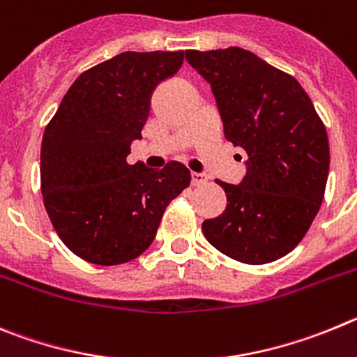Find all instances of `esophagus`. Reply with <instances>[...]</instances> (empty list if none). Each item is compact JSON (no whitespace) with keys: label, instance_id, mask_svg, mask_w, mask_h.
Wrapping results in <instances>:
<instances>
[{"label":"esophagus","instance_id":"1","mask_svg":"<svg viewBox=\"0 0 357 357\" xmlns=\"http://www.w3.org/2000/svg\"><path fill=\"white\" fill-rule=\"evenodd\" d=\"M208 181V176L202 174V172H192V185L199 186V185H204Z\"/></svg>","mask_w":357,"mask_h":357}]
</instances>
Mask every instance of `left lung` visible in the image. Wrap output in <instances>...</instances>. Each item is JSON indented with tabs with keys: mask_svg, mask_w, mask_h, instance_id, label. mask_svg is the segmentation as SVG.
<instances>
[{
	"mask_svg": "<svg viewBox=\"0 0 357 357\" xmlns=\"http://www.w3.org/2000/svg\"><path fill=\"white\" fill-rule=\"evenodd\" d=\"M186 62L211 85L227 142L249 156L240 185L215 179L227 204L202 233L236 261H275L304 238L324 201L326 126L301 83L250 51L188 50Z\"/></svg>",
	"mask_w": 357,
	"mask_h": 357,
	"instance_id": "left-lung-1",
	"label": "left lung"
}]
</instances>
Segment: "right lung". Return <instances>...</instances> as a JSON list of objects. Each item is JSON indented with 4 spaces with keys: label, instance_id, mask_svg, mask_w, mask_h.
Masks as SVG:
<instances>
[{
    "label": "right lung",
    "instance_id": "obj_1",
    "mask_svg": "<svg viewBox=\"0 0 357 357\" xmlns=\"http://www.w3.org/2000/svg\"><path fill=\"white\" fill-rule=\"evenodd\" d=\"M185 51H126L85 70L63 96L40 146V190L60 240L96 265H121L153 243L190 171L130 165L151 94L179 70Z\"/></svg>",
    "mask_w": 357,
    "mask_h": 357
}]
</instances>
